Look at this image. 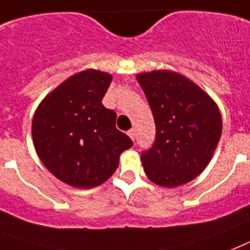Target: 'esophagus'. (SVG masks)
I'll return each instance as SVG.
<instances>
[{"label":"esophagus","instance_id":"1","mask_svg":"<svg viewBox=\"0 0 250 250\" xmlns=\"http://www.w3.org/2000/svg\"><path fill=\"white\" fill-rule=\"evenodd\" d=\"M128 136L134 141V138H136V129H134V128L129 129V131H128Z\"/></svg>","mask_w":250,"mask_h":250}]
</instances>
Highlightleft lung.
<instances>
[{
  "label": "left lung",
  "mask_w": 250,
  "mask_h": 250,
  "mask_svg": "<svg viewBox=\"0 0 250 250\" xmlns=\"http://www.w3.org/2000/svg\"><path fill=\"white\" fill-rule=\"evenodd\" d=\"M156 125L155 142L142 151L143 168L165 188L200 175L221 136V116L209 95L188 78L167 70L138 74Z\"/></svg>",
  "instance_id": "obj_1"
}]
</instances>
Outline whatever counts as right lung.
Returning a JSON list of instances; mask_svg holds the SVG:
<instances>
[{"label":"right lung","instance_id":"1","mask_svg":"<svg viewBox=\"0 0 250 250\" xmlns=\"http://www.w3.org/2000/svg\"><path fill=\"white\" fill-rule=\"evenodd\" d=\"M112 82L103 71L78 73L41 102L32 119V140L41 162L68 185L90 188L107 181L119 156L133 146L116 127L117 114L102 101Z\"/></svg>","mask_w":250,"mask_h":250}]
</instances>
